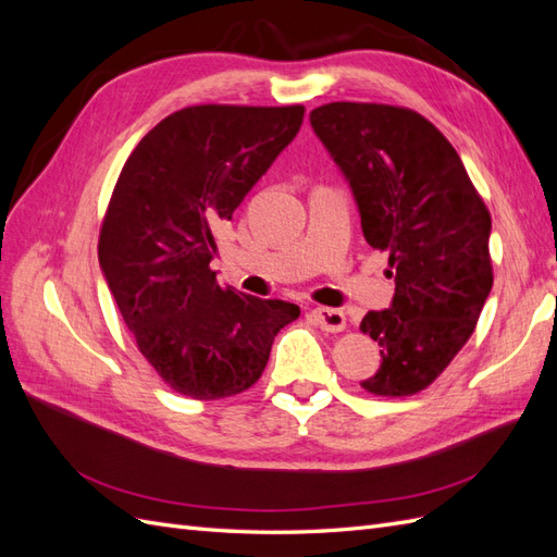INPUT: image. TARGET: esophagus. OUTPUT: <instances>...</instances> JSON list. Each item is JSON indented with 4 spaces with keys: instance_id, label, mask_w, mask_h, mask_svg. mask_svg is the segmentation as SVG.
I'll list each match as a JSON object with an SVG mask.
<instances>
[{
    "instance_id": "34e87169",
    "label": "esophagus",
    "mask_w": 557,
    "mask_h": 557,
    "mask_svg": "<svg viewBox=\"0 0 557 557\" xmlns=\"http://www.w3.org/2000/svg\"><path fill=\"white\" fill-rule=\"evenodd\" d=\"M313 320L323 332H342L346 327V315L339 309L318 307V309H313Z\"/></svg>"
}]
</instances>
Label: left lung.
<instances>
[{
  "label": "left lung",
  "mask_w": 557,
  "mask_h": 557,
  "mask_svg": "<svg viewBox=\"0 0 557 557\" xmlns=\"http://www.w3.org/2000/svg\"><path fill=\"white\" fill-rule=\"evenodd\" d=\"M311 127L350 183L367 244L387 252L385 274L395 278L391 309L360 323L383 358L362 387L416 395L458 356L491 295V213L450 141L411 109L332 102L311 111Z\"/></svg>",
  "instance_id": "left-lung-1"
}]
</instances>
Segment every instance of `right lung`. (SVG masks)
Instances as JSON below:
<instances>
[{"mask_svg":"<svg viewBox=\"0 0 557 557\" xmlns=\"http://www.w3.org/2000/svg\"><path fill=\"white\" fill-rule=\"evenodd\" d=\"M305 121V107L199 104L132 150L99 230V264L141 356L174 393L223 399L256 383L299 307L221 288L215 230Z\"/></svg>","mask_w":557,"mask_h":557,"instance_id":"obj_1","label":"right lung"}]
</instances>
